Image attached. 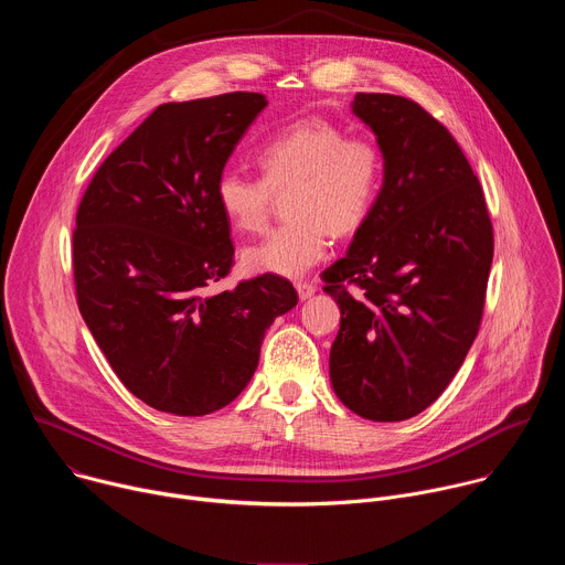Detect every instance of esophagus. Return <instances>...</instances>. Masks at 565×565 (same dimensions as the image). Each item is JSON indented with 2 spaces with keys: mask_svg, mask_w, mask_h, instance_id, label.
Returning a JSON list of instances; mask_svg holds the SVG:
<instances>
[{
  "mask_svg": "<svg viewBox=\"0 0 565 565\" xmlns=\"http://www.w3.org/2000/svg\"><path fill=\"white\" fill-rule=\"evenodd\" d=\"M295 288H297V292H299V299L303 301V299H308V297H312L315 295V284H310V281H295Z\"/></svg>",
  "mask_w": 565,
  "mask_h": 565,
  "instance_id": "34e87169",
  "label": "esophagus"
}]
</instances>
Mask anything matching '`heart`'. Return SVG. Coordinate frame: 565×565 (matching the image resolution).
Returning <instances> with one entry per match:
<instances>
[{"instance_id": "heart-1", "label": "heart", "mask_w": 565, "mask_h": 565, "mask_svg": "<svg viewBox=\"0 0 565 565\" xmlns=\"http://www.w3.org/2000/svg\"><path fill=\"white\" fill-rule=\"evenodd\" d=\"M264 179L225 170L214 185L223 216L238 232L264 230L275 194H288L290 223L268 232L244 250L250 273L301 277L324 259L331 230L355 232L371 214L382 179L384 158L369 138L349 134L321 118L299 120L257 151Z\"/></svg>"}]
</instances>
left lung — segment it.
<instances>
[{
  "label": "left lung",
  "mask_w": 565,
  "mask_h": 565,
  "mask_svg": "<svg viewBox=\"0 0 565 565\" xmlns=\"http://www.w3.org/2000/svg\"><path fill=\"white\" fill-rule=\"evenodd\" d=\"M351 111L375 134L384 179L347 257L321 275L342 312L331 384L353 414L397 423L436 402L465 362L494 234L462 149L418 103L358 94Z\"/></svg>",
  "instance_id": "left-lung-1"
}]
</instances>
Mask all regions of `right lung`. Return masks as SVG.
I'll list each match as a JSON object with an SVG mask.
<instances>
[{
    "instance_id": "right-lung-1",
    "label": "right lung",
    "mask_w": 565,
    "mask_h": 565,
    "mask_svg": "<svg viewBox=\"0 0 565 565\" xmlns=\"http://www.w3.org/2000/svg\"><path fill=\"white\" fill-rule=\"evenodd\" d=\"M266 105L248 92L160 105L107 156L77 207V308L120 382L158 412L230 405L275 317L297 306L277 275L207 292L234 255L214 185Z\"/></svg>"
}]
</instances>
